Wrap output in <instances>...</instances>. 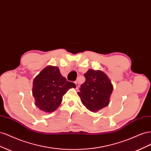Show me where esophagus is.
Returning a JSON list of instances; mask_svg holds the SVG:
<instances>
[{"mask_svg": "<svg viewBox=\"0 0 151 151\" xmlns=\"http://www.w3.org/2000/svg\"><path fill=\"white\" fill-rule=\"evenodd\" d=\"M75 84H76V89H78V88H79V84L78 82L76 81V82H75Z\"/></svg>", "mask_w": 151, "mask_h": 151, "instance_id": "34e87169", "label": "esophagus"}]
</instances>
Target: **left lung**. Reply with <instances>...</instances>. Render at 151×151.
<instances>
[{
    "mask_svg": "<svg viewBox=\"0 0 151 151\" xmlns=\"http://www.w3.org/2000/svg\"><path fill=\"white\" fill-rule=\"evenodd\" d=\"M84 75L86 81L81 86L77 94L87 109L96 112L108 105L113 85L101 70L89 69Z\"/></svg>",
    "mask_w": 151,
    "mask_h": 151,
    "instance_id": "8db88e82",
    "label": "left lung"
}]
</instances>
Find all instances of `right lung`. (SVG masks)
<instances>
[{"instance_id":"add662e5","label":"right lung","mask_w":151,"mask_h":151,"mask_svg":"<svg viewBox=\"0 0 151 151\" xmlns=\"http://www.w3.org/2000/svg\"><path fill=\"white\" fill-rule=\"evenodd\" d=\"M76 87L62 76L58 67L48 65L33 80L32 92L36 106L45 112L52 113L60 106L67 91Z\"/></svg>"}]
</instances>
